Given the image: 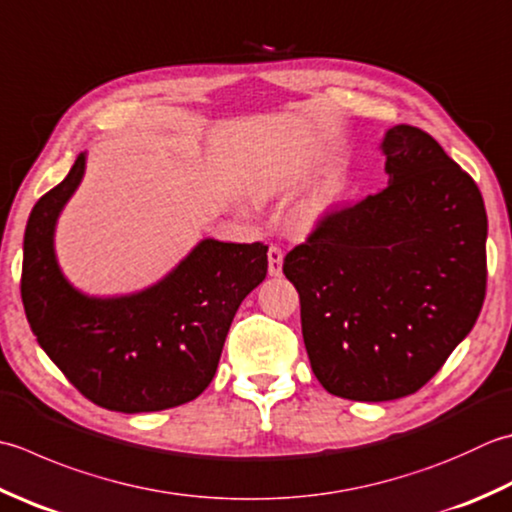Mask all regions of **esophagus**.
<instances>
[{"label": "esophagus", "mask_w": 512, "mask_h": 512, "mask_svg": "<svg viewBox=\"0 0 512 512\" xmlns=\"http://www.w3.org/2000/svg\"><path fill=\"white\" fill-rule=\"evenodd\" d=\"M282 264H284V253L279 246H270L268 248V273L273 277L282 275Z\"/></svg>", "instance_id": "1"}]
</instances>
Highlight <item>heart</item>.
I'll return each mask as SVG.
<instances>
[{
    "label": "heart",
    "mask_w": 512,
    "mask_h": 512,
    "mask_svg": "<svg viewBox=\"0 0 512 512\" xmlns=\"http://www.w3.org/2000/svg\"><path fill=\"white\" fill-rule=\"evenodd\" d=\"M344 190H346V186H344L342 179H339V177L328 179V182L317 190L315 197L310 199V204H308L306 213L302 217V224L310 226L313 222H317L319 217L326 215L330 208H335L339 204V199H342Z\"/></svg>",
    "instance_id": "1"
}]
</instances>
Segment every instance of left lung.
<instances>
[{
	"mask_svg": "<svg viewBox=\"0 0 512 512\" xmlns=\"http://www.w3.org/2000/svg\"><path fill=\"white\" fill-rule=\"evenodd\" d=\"M382 153L388 186L330 210L284 259L310 368L353 402L417 393L486 295L488 219L473 177L415 126L388 128Z\"/></svg>",
	"mask_w": 512,
	"mask_h": 512,
	"instance_id": "obj_1",
	"label": "left lung"
}]
</instances>
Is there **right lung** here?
<instances>
[{"mask_svg": "<svg viewBox=\"0 0 512 512\" xmlns=\"http://www.w3.org/2000/svg\"><path fill=\"white\" fill-rule=\"evenodd\" d=\"M84 170L86 153H79L28 217L22 302L30 330L97 406L153 413L193 402L213 382L239 304L264 282L268 246L202 239L162 282L133 295L88 297L55 257L57 217Z\"/></svg>", "mask_w": 512, "mask_h": 512, "instance_id": "add662e5", "label": "right lung"}]
</instances>
